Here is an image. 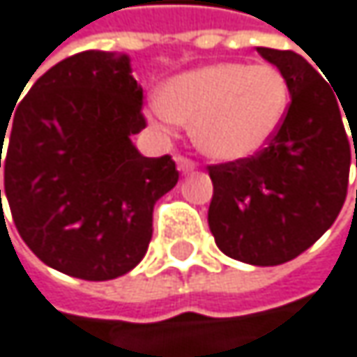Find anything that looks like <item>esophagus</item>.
Here are the masks:
<instances>
[{"instance_id":"1","label":"esophagus","mask_w":357,"mask_h":357,"mask_svg":"<svg viewBox=\"0 0 357 357\" xmlns=\"http://www.w3.org/2000/svg\"><path fill=\"white\" fill-rule=\"evenodd\" d=\"M175 162H177V169H180L182 173H190V171L197 169V162L192 158H188V156H182V154L175 156Z\"/></svg>"}]
</instances>
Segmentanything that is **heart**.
<instances>
[{
  "mask_svg": "<svg viewBox=\"0 0 357 357\" xmlns=\"http://www.w3.org/2000/svg\"><path fill=\"white\" fill-rule=\"evenodd\" d=\"M290 105L286 75L275 65L224 61L169 80L150 116L160 131L190 124L201 152L239 160L262 150L282 126Z\"/></svg>",
  "mask_w": 357,
  "mask_h": 357,
  "instance_id": "b5f03b06",
  "label": "heart"
}]
</instances>
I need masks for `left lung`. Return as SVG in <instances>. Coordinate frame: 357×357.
Instances as JSON below:
<instances>
[{"instance_id": "left-lung-1", "label": "left lung", "mask_w": 357, "mask_h": 357, "mask_svg": "<svg viewBox=\"0 0 357 357\" xmlns=\"http://www.w3.org/2000/svg\"><path fill=\"white\" fill-rule=\"evenodd\" d=\"M258 52L286 75L292 99L260 152L207 167L213 182L207 220L226 256L275 266L301 256L335 224L347 197L354 150L343 103L315 67L292 50ZM345 118L356 139L357 116Z\"/></svg>"}]
</instances>
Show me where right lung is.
<instances>
[{
    "label": "right lung",
    "mask_w": 357,
    "mask_h": 357,
    "mask_svg": "<svg viewBox=\"0 0 357 357\" xmlns=\"http://www.w3.org/2000/svg\"><path fill=\"white\" fill-rule=\"evenodd\" d=\"M142 103L129 56L86 50L50 67L18 101L6 156L0 124L10 213L44 264L105 282L146 256L154 203L180 173L169 154L146 158L133 146L146 129Z\"/></svg>",
    "instance_id": "add662e5"
}]
</instances>
